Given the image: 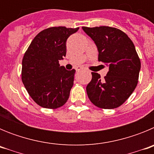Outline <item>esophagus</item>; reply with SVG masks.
Returning <instances> with one entry per match:
<instances>
[{
	"instance_id": "34e87169",
	"label": "esophagus",
	"mask_w": 154,
	"mask_h": 154,
	"mask_svg": "<svg viewBox=\"0 0 154 154\" xmlns=\"http://www.w3.org/2000/svg\"><path fill=\"white\" fill-rule=\"evenodd\" d=\"M82 69V67H77L76 68V72H79V71H81Z\"/></svg>"
}]
</instances>
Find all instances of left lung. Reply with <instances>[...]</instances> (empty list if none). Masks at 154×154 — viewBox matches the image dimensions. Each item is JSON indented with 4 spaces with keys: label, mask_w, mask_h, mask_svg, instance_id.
Returning a JSON list of instances; mask_svg holds the SVG:
<instances>
[{
    "label": "left lung",
    "mask_w": 154,
    "mask_h": 154,
    "mask_svg": "<svg viewBox=\"0 0 154 154\" xmlns=\"http://www.w3.org/2000/svg\"><path fill=\"white\" fill-rule=\"evenodd\" d=\"M82 29L96 43L99 62L109 66L107 75L92 72V80L86 86L90 101L105 109L120 106L131 96L138 83L140 59L131 39L125 32L109 26Z\"/></svg>",
    "instance_id": "obj_1"
}]
</instances>
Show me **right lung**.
Instances as JSON below:
<instances>
[{
    "label": "right lung",
    "instance_id": "right-lung-1",
    "mask_svg": "<svg viewBox=\"0 0 154 154\" xmlns=\"http://www.w3.org/2000/svg\"><path fill=\"white\" fill-rule=\"evenodd\" d=\"M79 28H46L35 37L24 53L21 80L31 99L43 108H59L69 99L75 70H66L59 60L66 55L68 38Z\"/></svg>",
    "mask_w": 154,
    "mask_h": 154
}]
</instances>
